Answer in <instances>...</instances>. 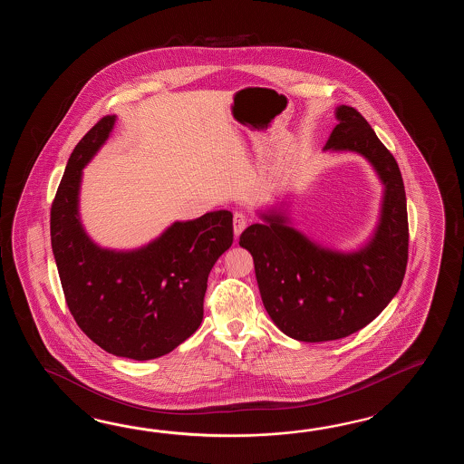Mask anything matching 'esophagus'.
Segmentation results:
<instances>
[{
    "instance_id": "esophagus-1",
    "label": "esophagus",
    "mask_w": 464,
    "mask_h": 464,
    "mask_svg": "<svg viewBox=\"0 0 464 464\" xmlns=\"http://www.w3.org/2000/svg\"><path fill=\"white\" fill-rule=\"evenodd\" d=\"M246 216H244V214H236V216H234V236H236V238H238V236L246 230Z\"/></svg>"
}]
</instances>
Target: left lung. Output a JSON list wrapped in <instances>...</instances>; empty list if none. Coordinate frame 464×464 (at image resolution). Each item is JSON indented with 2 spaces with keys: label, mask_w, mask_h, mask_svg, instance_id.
<instances>
[{
  "label": "left lung",
  "mask_w": 464,
  "mask_h": 464,
  "mask_svg": "<svg viewBox=\"0 0 464 464\" xmlns=\"http://www.w3.org/2000/svg\"><path fill=\"white\" fill-rule=\"evenodd\" d=\"M324 150L365 158L383 184L375 230L356 250L322 246L292 227L284 208L258 210L262 224L240 236L254 256L266 314L286 336L320 343L355 334L373 322L398 294L408 262V214L403 179L390 150L366 119L350 106Z\"/></svg>",
  "instance_id": "1"
}]
</instances>
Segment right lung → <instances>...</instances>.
<instances>
[{
    "instance_id": "obj_1",
    "label": "right lung",
    "mask_w": 464,
    "mask_h": 464,
    "mask_svg": "<svg viewBox=\"0 0 464 464\" xmlns=\"http://www.w3.org/2000/svg\"><path fill=\"white\" fill-rule=\"evenodd\" d=\"M116 116L101 119L72 150L51 208V246L79 328L111 355H168L204 318L208 278L234 242L232 212L174 222L132 250L101 246L79 216L82 169L106 144Z\"/></svg>"
}]
</instances>
